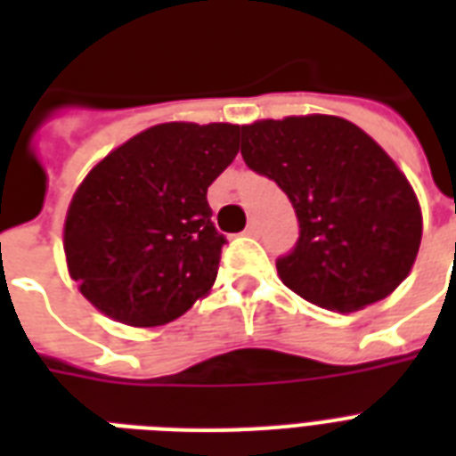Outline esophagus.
Segmentation results:
<instances>
[{
	"label": "esophagus",
	"mask_w": 456,
	"mask_h": 456,
	"mask_svg": "<svg viewBox=\"0 0 456 456\" xmlns=\"http://www.w3.org/2000/svg\"><path fill=\"white\" fill-rule=\"evenodd\" d=\"M260 234V227H257V222H248V227H246V236H257Z\"/></svg>",
	"instance_id": "1"
}]
</instances>
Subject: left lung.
Returning <instances> with one entry per match:
<instances>
[{
	"label": "left lung",
	"instance_id": "left-lung-1",
	"mask_svg": "<svg viewBox=\"0 0 456 456\" xmlns=\"http://www.w3.org/2000/svg\"><path fill=\"white\" fill-rule=\"evenodd\" d=\"M250 170L289 196L300 236L277 272L300 298L353 312L403 284L421 243V208L393 158L336 116L241 127Z\"/></svg>",
	"mask_w": 456,
	"mask_h": 456
}]
</instances>
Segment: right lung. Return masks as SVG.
Here are the masks:
<instances>
[{
  "mask_svg": "<svg viewBox=\"0 0 456 456\" xmlns=\"http://www.w3.org/2000/svg\"><path fill=\"white\" fill-rule=\"evenodd\" d=\"M239 125L163 123L92 167L63 227L68 272L106 317L163 326L215 284L222 246L208 186L239 153Z\"/></svg>",
  "mask_w": 456,
  "mask_h": 456,
  "instance_id": "1",
  "label": "right lung"
}]
</instances>
